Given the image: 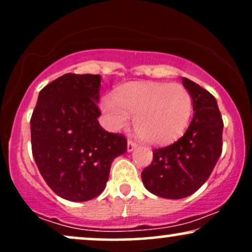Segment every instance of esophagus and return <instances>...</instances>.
Returning a JSON list of instances; mask_svg holds the SVG:
<instances>
[{"label":"esophagus","instance_id":"1","mask_svg":"<svg viewBox=\"0 0 252 252\" xmlns=\"http://www.w3.org/2000/svg\"><path fill=\"white\" fill-rule=\"evenodd\" d=\"M136 147H137V144L135 142H132V141H128V144H126V150H128V153H131L132 150H134Z\"/></svg>","mask_w":252,"mask_h":252}]
</instances>
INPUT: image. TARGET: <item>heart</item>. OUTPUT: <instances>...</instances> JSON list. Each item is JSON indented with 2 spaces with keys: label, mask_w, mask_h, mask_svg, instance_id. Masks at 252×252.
I'll return each mask as SVG.
<instances>
[{
  "label": "heart",
  "mask_w": 252,
  "mask_h": 252,
  "mask_svg": "<svg viewBox=\"0 0 252 252\" xmlns=\"http://www.w3.org/2000/svg\"><path fill=\"white\" fill-rule=\"evenodd\" d=\"M192 97L180 84L141 82L126 84L116 98L106 94L100 109L112 130H121L134 117V128L141 140L164 144L184 134L192 115Z\"/></svg>",
  "instance_id": "b5f03b06"
}]
</instances>
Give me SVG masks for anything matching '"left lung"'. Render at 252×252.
<instances>
[{
	"mask_svg": "<svg viewBox=\"0 0 252 252\" xmlns=\"http://www.w3.org/2000/svg\"><path fill=\"white\" fill-rule=\"evenodd\" d=\"M193 115L189 129L175 143L153 150V162L143 169L144 187L166 199L186 198L206 182L221 154L222 124L216 98L187 78Z\"/></svg>",
	"mask_w": 252,
	"mask_h": 252,
	"instance_id": "obj_1",
	"label": "left lung"
}]
</instances>
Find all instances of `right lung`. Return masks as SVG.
Instances as JSON below:
<instances>
[{
  "label": "right lung",
  "mask_w": 252,
  "mask_h": 252,
  "mask_svg": "<svg viewBox=\"0 0 252 252\" xmlns=\"http://www.w3.org/2000/svg\"><path fill=\"white\" fill-rule=\"evenodd\" d=\"M100 82L99 74H63L40 91L32 115L34 160L52 190L66 200L99 195L114 158L126 152V137L98 122Z\"/></svg>",
  "instance_id": "add662e5"
}]
</instances>
